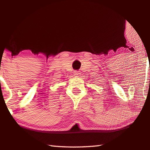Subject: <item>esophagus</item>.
<instances>
[{"mask_svg": "<svg viewBox=\"0 0 150 150\" xmlns=\"http://www.w3.org/2000/svg\"><path fill=\"white\" fill-rule=\"evenodd\" d=\"M80 74H81V73L79 72V71H75L74 72V75L75 76V77H79V75H80Z\"/></svg>", "mask_w": 150, "mask_h": 150, "instance_id": "34e87169", "label": "esophagus"}]
</instances>
